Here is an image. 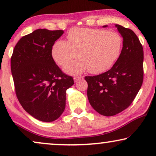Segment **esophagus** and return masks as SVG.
<instances>
[{
  "mask_svg": "<svg viewBox=\"0 0 156 156\" xmlns=\"http://www.w3.org/2000/svg\"><path fill=\"white\" fill-rule=\"evenodd\" d=\"M81 79H82V76H77V77H74V82H77L78 81H80Z\"/></svg>",
  "mask_w": 156,
  "mask_h": 156,
  "instance_id": "34e87169",
  "label": "esophagus"
}]
</instances>
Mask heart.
<instances>
[{"label": "heart", "instance_id": "obj_1", "mask_svg": "<svg viewBox=\"0 0 156 156\" xmlns=\"http://www.w3.org/2000/svg\"><path fill=\"white\" fill-rule=\"evenodd\" d=\"M68 41L58 40L53 44L52 57L65 72L79 74L89 69L98 74L111 69L118 60L123 48L122 37L115 31L74 27L67 34Z\"/></svg>", "mask_w": 156, "mask_h": 156}]
</instances>
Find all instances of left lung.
Listing matches in <instances>:
<instances>
[{
  "label": "left lung",
  "instance_id": "1",
  "mask_svg": "<svg viewBox=\"0 0 156 156\" xmlns=\"http://www.w3.org/2000/svg\"><path fill=\"white\" fill-rule=\"evenodd\" d=\"M115 26L123 37L119 59L108 71L84 78L88 83L89 103L96 112L105 116H114L129 107L144 80V50L139 39L131 30L120 25Z\"/></svg>",
  "mask_w": 156,
  "mask_h": 156
}]
</instances>
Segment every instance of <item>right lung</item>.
Here are the masks:
<instances>
[{
    "label": "right lung",
    "instance_id": "1",
    "mask_svg": "<svg viewBox=\"0 0 156 156\" xmlns=\"http://www.w3.org/2000/svg\"><path fill=\"white\" fill-rule=\"evenodd\" d=\"M63 30L37 29L23 36L10 59L17 98L23 108L37 120L52 122L64 112L66 91L74 84L52 57L55 42Z\"/></svg>",
    "mask_w": 156,
    "mask_h": 156
}]
</instances>
